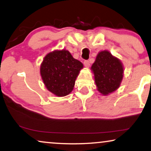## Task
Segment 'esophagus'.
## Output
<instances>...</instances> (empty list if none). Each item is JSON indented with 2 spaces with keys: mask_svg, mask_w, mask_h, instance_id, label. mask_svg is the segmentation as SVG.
Listing matches in <instances>:
<instances>
[{
  "mask_svg": "<svg viewBox=\"0 0 151 151\" xmlns=\"http://www.w3.org/2000/svg\"><path fill=\"white\" fill-rule=\"evenodd\" d=\"M83 63H84L85 66H86V68H89V67H90V61H89L88 60H85Z\"/></svg>",
  "mask_w": 151,
  "mask_h": 151,
  "instance_id": "34e87169",
  "label": "esophagus"
}]
</instances>
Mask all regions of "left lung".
Returning <instances> with one entry per match:
<instances>
[{
  "label": "left lung",
  "mask_w": 151,
  "mask_h": 151,
  "mask_svg": "<svg viewBox=\"0 0 151 151\" xmlns=\"http://www.w3.org/2000/svg\"><path fill=\"white\" fill-rule=\"evenodd\" d=\"M91 69L98 90L101 94L107 95L119 88L123 77V67L120 61L109 51L100 52Z\"/></svg>",
  "instance_id": "obj_1"
}]
</instances>
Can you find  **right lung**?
I'll list each match as a JSON object with an SVG mask.
<instances>
[{
  "label": "right lung",
  "instance_id": "add662e5",
  "mask_svg": "<svg viewBox=\"0 0 151 151\" xmlns=\"http://www.w3.org/2000/svg\"><path fill=\"white\" fill-rule=\"evenodd\" d=\"M83 63L73 58L69 51L55 50L46 55L40 74L46 88L57 96L69 94L75 86Z\"/></svg>",
  "mask_w": 151,
  "mask_h": 151
}]
</instances>
